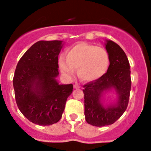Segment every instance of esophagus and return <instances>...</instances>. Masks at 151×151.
<instances>
[{
    "mask_svg": "<svg viewBox=\"0 0 151 151\" xmlns=\"http://www.w3.org/2000/svg\"><path fill=\"white\" fill-rule=\"evenodd\" d=\"M74 89H79V88H80V86L77 84H75V85H74Z\"/></svg>",
    "mask_w": 151,
    "mask_h": 151,
    "instance_id": "34e87169",
    "label": "esophagus"
}]
</instances>
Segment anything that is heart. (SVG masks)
Returning <instances> with one entry per match:
<instances>
[{
    "mask_svg": "<svg viewBox=\"0 0 151 151\" xmlns=\"http://www.w3.org/2000/svg\"><path fill=\"white\" fill-rule=\"evenodd\" d=\"M66 57L60 55L58 64L62 74L68 79L78 76L84 82H92L101 78L106 72L109 64V55L101 47L80 42L68 48Z\"/></svg>",
    "mask_w": 151,
    "mask_h": 151,
    "instance_id": "b5f03b06",
    "label": "heart"
}]
</instances>
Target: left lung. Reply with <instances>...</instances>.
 Instances as JSON below:
<instances>
[{"mask_svg": "<svg viewBox=\"0 0 151 151\" xmlns=\"http://www.w3.org/2000/svg\"><path fill=\"white\" fill-rule=\"evenodd\" d=\"M105 49L109 55V66L101 77L84 85L85 116L87 123L95 126L114 123L126 111L130 95L131 71L126 53L111 40H106ZM115 92V103L104 104V95Z\"/></svg>", "mask_w": 151, "mask_h": 151, "instance_id": "obj_1", "label": "left lung"}]
</instances>
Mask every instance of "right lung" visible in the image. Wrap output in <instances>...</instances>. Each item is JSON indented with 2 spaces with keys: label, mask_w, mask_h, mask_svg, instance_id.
Instances as JSON below:
<instances>
[{
  "label": "right lung",
  "mask_w": 151,
  "mask_h": 151,
  "mask_svg": "<svg viewBox=\"0 0 151 151\" xmlns=\"http://www.w3.org/2000/svg\"><path fill=\"white\" fill-rule=\"evenodd\" d=\"M63 41H39L17 65L13 85L20 112L30 122L50 126L58 122L73 85L59 84L58 55Z\"/></svg>",
  "instance_id": "right-lung-1"
}]
</instances>
